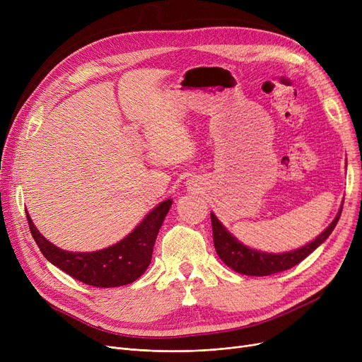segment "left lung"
I'll use <instances>...</instances> for the list:
<instances>
[{"mask_svg":"<svg viewBox=\"0 0 362 362\" xmlns=\"http://www.w3.org/2000/svg\"><path fill=\"white\" fill-rule=\"evenodd\" d=\"M341 208H344V201L340 204L334 220L314 240L305 243L303 246H299L296 250L280 254L264 252L242 243L233 233L226 229V226L217 218V216L211 213L213 238L217 255L227 267H230L236 273L245 276H270L274 273L289 270L293 265L299 264L302 259H305L311 252H314L318 246L332 235L340 218Z\"/></svg>","mask_w":362,"mask_h":362,"instance_id":"obj_1","label":"left lung"}]
</instances>
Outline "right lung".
<instances>
[{"label":"right lung","mask_w":362,"mask_h":362,"mask_svg":"<svg viewBox=\"0 0 362 362\" xmlns=\"http://www.w3.org/2000/svg\"><path fill=\"white\" fill-rule=\"evenodd\" d=\"M173 199H164L117 243L92 252H71L51 243L36 229L26 211L30 233L42 255L73 279L95 288H116L139 279L152 258L161 224Z\"/></svg>","instance_id":"right-lung-1"}]
</instances>
